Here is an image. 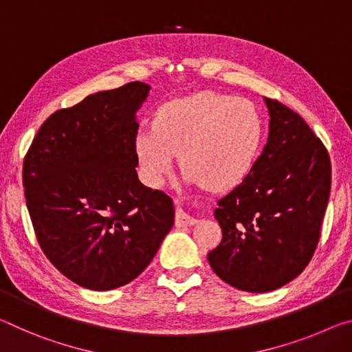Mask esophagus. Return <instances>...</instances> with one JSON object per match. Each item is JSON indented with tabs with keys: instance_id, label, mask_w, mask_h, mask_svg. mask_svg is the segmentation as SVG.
Here are the masks:
<instances>
[{
	"instance_id": "esophagus-1",
	"label": "esophagus",
	"mask_w": 352,
	"mask_h": 352,
	"mask_svg": "<svg viewBox=\"0 0 352 352\" xmlns=\"http://www.w3.org/2000/svg\"><path fill=\"white\" fill-rule=\"evenodd\" d=\"M175 221H176V226H179V228L192 226V224L197 223V220H195V218H193L192 215H188L187 212H184L182 209H177V210H176Z\"/></svg>"
}]
</instances>
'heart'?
Masks as SVG:
<instances>
[{
  "mask_svg": "<svg viewBox=\"0 0 352 352\" xmlns=\"http://www.w3.org/2000/svg\"><path fill=\"white\" fill-rule=\"evenodd\" d=\"M262 126L250 102L203 91L164 104L153 129L137 134L143 181L162 186L179 154L186 177L217 190L237 186L256 162Z\"/></svg>",
  "mask_w": 352,
  "mask_h": 352,
  "instance_id": "obj_1",
  "label": "heart"
}]
</instances>
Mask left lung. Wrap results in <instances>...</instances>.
<instances>
[{
	"label": "left lung",
	"mask_w": 352,
	"mask_h": 352,
	"mask_svg": "<svg viewBox=\"0 0 352 352\" xmlns=\"http://www.w3.org/2000/svg\"><path fill=\"white\" fill-rule=\"evenodd\" d=\"M263 101L267 143L245 179L218 201L223 239L207 254L218 278L251 293L279 289L307 267L331 193V159L320 138L292 109Z\"/></svg>",
	"instance_id": "left-lung-1"
}]
</instances>
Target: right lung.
<instances>
[{"label":"right lung","instance_id":"obj_1","mask_svg":"<svg viewBox=\"0 0 352 352\" xmlns=\"http://www.w3.org/2000/svg\"><path fill=\"white\" fill-rule=\"evenodd\" d=\"M151 87L129 82L89 95L40 126L23 164L38 245L84 289L134 280L175 223L173 201L138 181L135 113Z\"/></svg>","mask_w":352,"mask_h":352}]
</instances>
